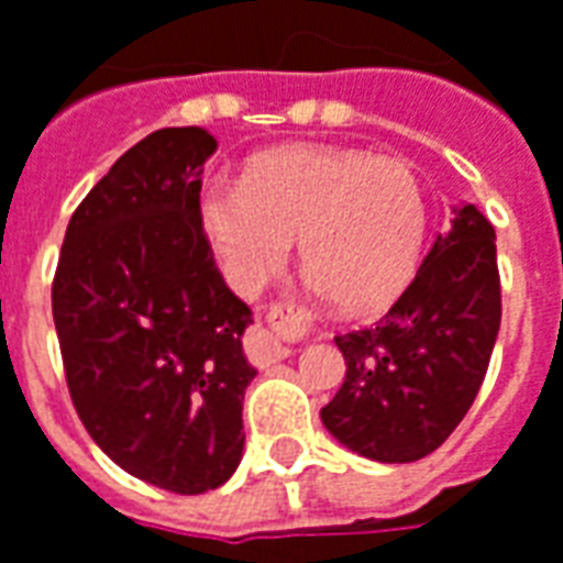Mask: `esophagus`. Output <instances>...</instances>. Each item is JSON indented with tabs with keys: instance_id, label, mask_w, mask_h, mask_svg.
<instances>
[{
	"instance_id": "34e87169",
	"label": "esophagus",
	"mask_w": 563,
	"mask_h": 563,
	"mask_svg": "<svg viewBox=\"0 0 563 563\" xmlns=\"http://www.w3.org/2000/svg\"><path fill=\"white\" fill-rule=\"evenodd\" d=\"M301 325V313L292 305H277L268 310V317L255 325V332L250 335V360L255 365L280 363L292 353L289 338L298 332Z\"/></svg>"
}]
</instances>
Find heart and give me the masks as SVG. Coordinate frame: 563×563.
I'll return each instance as SVG.
<instances>
[{
    "instance_id": "obj_1",
    "label": "heart",
    "mask_w": 563,
    "mask_h": 563,
    "mask_svg": "<svg viewBox=\"0 0 563 563\" xmlns=\"http://www.w3.org/2000/svg\"><path fill=\"white\" fill-rule=\"evenodd\" d=\"M198 225L234 292H265L298 243L313 292L344 313H365L415 280L430 210L405 161L289 145L250 161L241 186L203 188Z\"/></svg>"
}]
</instances>
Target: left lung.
Instances as JSON below:
<instances>
[{
    "label": "left lung",
    "instance_id": "1",
    "mask_svg": "<svg viewBox=\"0 0 563 563\" xmlns=\"http://www.w3.org/2000/svg\"><path fill=\"white\" fill-rule=\"evenodd\" d=\"M497 332V234L463 200L387 317L335 338L347 372L322 427L377 463L427 457L475 402Z\"/></svg>",
    "mask_w": 563,
    "mask_h": 563
}]
</instances>
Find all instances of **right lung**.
<instances>
[{
	"label": "right lung",
	"instance_id": "add662e5",
	"mask_svg": "<svg viewBox=\"0 0 563 563\" xmlns=\"http://www.w3.org/2000/svg\"><path fill=\"white\" fill-rule=\"evenodd\" d=\"M203 128L128 148L78 203L51 289L69 396L90 439L173 494L225 485L243 457V356L253 310L198 225Z\"/></svg>",
	"mask_w": 563,
	"mask_h": 563
}]
</instances>
